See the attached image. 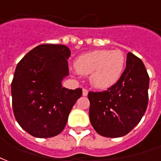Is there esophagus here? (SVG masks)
I'll use <instances>...</instances> for the list:
<instances>
[{
    "mask_svg": "<svg viewBox=\"0 0 161 161\" xmlns=\"http://www.w3.org/2000/svg\"><path fill=\"white\" fill-rule=\"evenodd\" d=\"M88 93H89V90H87V89H84L83 90V96H88Z\"/></svg>",
    "mask_w": 161,
    "mask_h": 161,
    "instance_id": "esophagus-1",
    "label": "esophagus"
}]
</instances>
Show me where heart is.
<instances>
[{"label": "heart", "mask_w": 161, "mask_h": 161, "mask_svg": "<svg viewBox=\"0 0 161 161\" xmlns=\"http://www.w3.org/2000/svg\"><path fill=\"white\" fill-rule=\"evenodd\" d=\"M125 64V54L119 49H116L84 53L77 58L74 65L79 74H90V80L93 86L107 89L119 79Z\"/></svg>", "instance_id": "b5f03b06"}]
</instances>
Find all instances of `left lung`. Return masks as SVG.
<instances>
[{"mask_svg": "<svg viewBox=\"0 0 161 161\" xmlns=\"http://www.w3.org/2000/svg\"><path fill=\"white\" fill-rule=\"evenodd\" d=\"M148 86L149 77L143 62L130 52L119 79L107 90L88 94L93 128L106 137L128 134L147 110Z\"/></svg>", "mask_w": 161, "mask_h": 161, "instance_id": "8db88e82", "label": "left lung"}]
</instances>
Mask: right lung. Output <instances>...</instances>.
<instances>
[{"mask_svg": "<svg viewBox=\"0 0 161 161\" xmlns=\"http://www.w3.org/2000/svg\"><path fill=\"white\" fill-rule=\"evenodd\" d=\"M71 51L65 45L42 44L18 63L11 84L14 116L35 137L59 135L82 89L68 90L61 81L69 75Z\"/></svg>", "mask_w": 161, "mask_h": 161, "instance_id": "obj_1", "label": "right lung"}]
</instances>
